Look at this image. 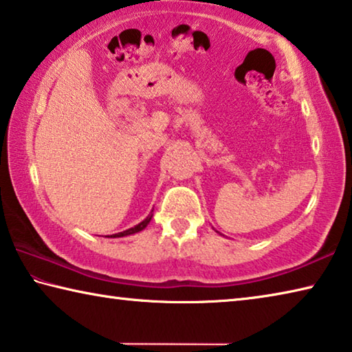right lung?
<instances>
[{
    "instance_id": "obj_1",
    "label": "right lung",
    "mask_w": 352,
    "mask_h": 352,
    "mask_svg": "<svg viewBox=\"0 0 352 352\" xmlns=\"http://www.w3.org/2000/svg\"><path fill=\"white\" fill-rule=\"evenodd\" d=\"M151 219H152V214H151V216H147L144 220H142L141 223H138L136 226H133V228H129V230H126V231H121V233H118V234H111L110 237H122V236H129V234H135V233H138V231H141V230H144V228H146L147 223L151 222Z\"/></svg>"
}]
</instances>
